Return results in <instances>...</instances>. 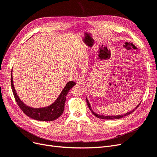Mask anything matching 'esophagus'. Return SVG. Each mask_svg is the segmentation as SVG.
Returning a JSON list of instances; mask_svg holds the SVG:
<instances>
[{
    "label": "esophagus",
    "instance_id": "1",
    "mask_svg": "<svg viewBox=\"0 0 157 157\" xmlns=\"http://www.w3.org/2000/svg\"><path fill=\"white\" fill-rule=\"evenodd\" d=\"M76 81H77V84H83V79L80 77H78L77 78V80H76Z\"/></svg>",
    "mask_w": 157,
    "mask_h": 157
}]
</instances>
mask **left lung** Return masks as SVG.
I'll return each mask as SVG.
<instances>
[{
  "label": "left lung",
  "instance_id": "8db88e82",
  "mask_svg": "<svg viewBox=\"0 0 157 157\" xmlns=\"http://www.w3.org/2000/svg\"><path fill=\"white\" fill-rule=\"evenodd\" d=\"M86 102H87V104H88V106L89 109H90V111H92V114H93L94 115H95V116H96V117H98V118H101V119H107V120L118 119V118H122V117H126V116L129 115L130 114L132 113L133 112H134V111H135V109H136L137 107H138L140 106V103H140L139 104V105H137V106L135 108V109H134V110H132V111H130V112H128V113H125V114H124V115H117V116H105V115H98V114H97V113H94V112L92 111V108H91V106H90V103H89V101H88V99H87V98H86Z\"/></svg>",
  "mask_w": 157,
  "mask_h": 157
}]
</instances>
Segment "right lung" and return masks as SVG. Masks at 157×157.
<instances>
[{
  "instance_id": "right-lung-1",
  "label": "right lung",
  "mask_w": 157,
  "mask_h": 157,
  "mask_svg": "<svg viewBox=\"0 0 157 157\" xmlns=\"http://www.w3.org/2000/svg\"><path fill=\"white\" fill-rule=\"evenodd\" d=\"M75 84L76 83L73 81H69V82H67L62 91H61L59 97L50 106L43 108H33L26 105L24 103H23L20 100V99L17 96L13 84L12 70L11 87L14 98H15L18 106L20 107L22 111L27 116L37 121H52L57 119V118H59L62 115L64 111L66 96H67V94L69 92V90L72 88Z\"/></svg>"
}]
</instances>
